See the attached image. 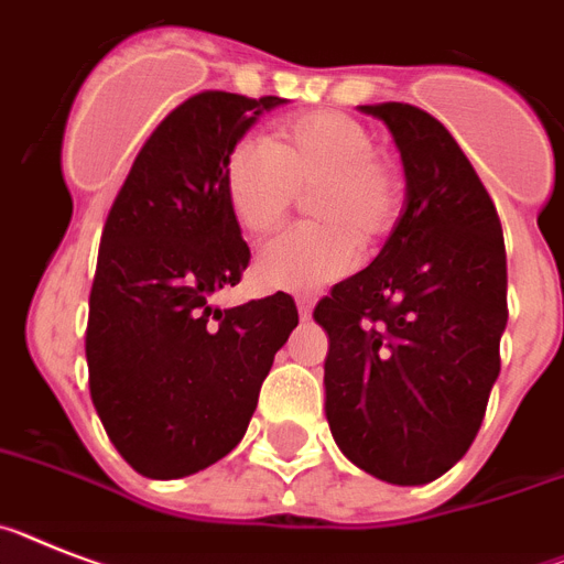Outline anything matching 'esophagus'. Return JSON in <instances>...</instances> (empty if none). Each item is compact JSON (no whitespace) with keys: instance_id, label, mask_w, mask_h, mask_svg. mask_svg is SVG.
<instances>
[{"instance_id":"obj_1","label":"esophagus","mask_w":564,"mask_h":564,"mask_svg":"<svg viewBox=\"0 0 564 564\" xmlns=\"http://www.w3.org/2000/svg\"><path fill=\"white\" fill-rule=\"evenodd\" d=\"M295 303H297V315H301L303 321H306V317H312V310H315V297L297 295Z\"/></svg>"}]
</instances>
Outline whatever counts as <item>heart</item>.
I'll return each mask as SVG.
<instances>
[{"instance_id": "heart-1", "label": "heart", "mask_w": 564, "mask_h": 564, "mask_svg": "<svg viewBox=\"0 0 564 564\" xmlns=\"http://www.w3.org/2000/svg\"><path fill=\"white\" fill-rule=\"evenodd\" d=\"M224 189L235 221L263 235L312 193V218L269 243L252 263L254 281L272 292H317L349 275L360 243H377L398 224L403 178L377 155L360 121L346 112L317 110L275 127L269 144L241 141L224 166Z\"/></svg>"}]
</instances>
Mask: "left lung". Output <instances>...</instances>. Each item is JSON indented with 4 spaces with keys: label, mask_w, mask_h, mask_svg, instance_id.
Listing matches in <instances>:
<instances>
[{
    "label": "left lung",
    "mask_w": 564,
    "mask_h": 564,
    "mask_svg": "<svg viewBox=\"0 0 564 564\" xmlns=\"http://www.w3.org/2000/svg\"><path fill=\"white\" fill-rule=\"evenodd\" d=\"M405 170V209L375 261L315 306L332 437L357 468L425 486L471 448L508 323L502 227L471 161L420 107L364 105Z\"/></svg>",
    "instance_id": "1"
}]
</instances>
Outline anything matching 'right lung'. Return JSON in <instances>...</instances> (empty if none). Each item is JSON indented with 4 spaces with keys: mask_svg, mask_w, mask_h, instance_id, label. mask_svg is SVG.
<instances>
[{
    "mask_svg": "<svg viewBox=\"0 0 564 564\" xmlns=\"http://www.w3.org/2000/svg\"><path fill=\"white\" fill-rule=\"evenodd\" d=\"M278 96L204 90L144 141L101 232L87 317L90 398L110 443L150 479H178L241 443L275 351L297 326L283 292L232 310L249 247L224 189L232 147Z\"/></svg>",
    "mask_w": 564,
    "mask_h": 564,
    "instance_id": "1",
    "label": "right lung"
}]
</instances>
